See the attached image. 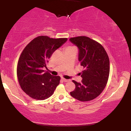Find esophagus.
Masks as SVG:
<instances>
[{
	"label": "esophagus",
	"mask_w": 131,
	"mask_h": 131,
	"mask_svg": "<svg viewBox=\"0 0 131 131\" xmlns=\"http://www.w3.org/2000/svg\"><path fill=\"white\" fill-rule=\"evenodd\" d=\"M61 80H62L63 82H69V81H70V80H69L64 79V78H61Z\"/></svg>",
	"instance_id": "34e87169"
}]
</instances>
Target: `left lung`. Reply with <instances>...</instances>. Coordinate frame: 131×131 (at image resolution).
<instances>
[{
    "label": "left lung",
    "instance_id": "1",
    "mask_svg": "<svg viewBox=\"0 0 131 131\" xmlns=\"http://www.w3.org/2000/svg\"><path fill=\"white\" fill-rule=\"evenodd\" d=\"M79 49L78 60L83 68L81 83L73 80L75 88L71 96L80 101L94 99L106 85L110 73L109 58L104 47L92 39L80 36L69 39Z\"/></svg>",
    "mask_w": 131,
    "mask_h": 131
}]
</instances>
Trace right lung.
Masks as SVG:
<instances>
[{"instance_id":"right-lung-1","label":"right lung","mask_w":131,"mask_h":131,"mask_svg":"<svg viewBox=\"0 0 131 131\" xmlns=\"http://www.w3.org/2000/svg\"><path fill=\"white\" fill-rule=\"evenodd\" d=\"M67 38H50L39 36L27 44L21 53L17 68L20 87L27 95L35 100H44L51 97L59 84L60 77L43 70L48 60Z\"/></svg>"}]
</instances>
